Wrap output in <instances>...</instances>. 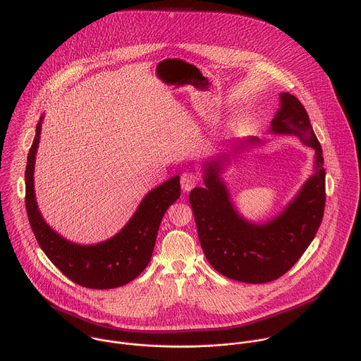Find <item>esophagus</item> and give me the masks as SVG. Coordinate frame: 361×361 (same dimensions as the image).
Returning <instances> with one entry per match:
<instances>
[{
  "label": "esophagus",
  "mask_w": 361,
  "mask_h": 361,
  "mask_svg": "<svg viewBox=\"0 0 361 361\" xmlns=\"http://www.w3.org/2000/svg\"><path fill=\"white\" fill-rule=\"evenodd\" d=\"M197 180H199V178L195 172H183L180 176V186L185 192H189L196 186Z\"/></svg>",
  "instance_id": "34e87169"
}]
</instances>
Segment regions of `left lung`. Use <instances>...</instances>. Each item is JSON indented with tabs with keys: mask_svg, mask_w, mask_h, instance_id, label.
Instances as JSON below:
<instances>
[{
	"mask_svg": "<svg viewBox=\"0 0 361 361\" xmlns=\"http://www.w3.org/2000/svg\"><path fill=\"white\" fill-rule=\"evenodd\" d=\"M271 132L296 135L315 150L312 176L276 218L257 225L236 212L219 178L221 161L206 164V188H195L189 195L208 262L224 276L246 283L271 282L288 272L309 247L324 216L322 149L307 111L295 96L281 94V108L271 122ZM249 143H258V139Z\"/></svg>",
	"mask_w": 361,
	"mask_h": 361,
	"instance_id": "1",
	"label": "left lung"
}]
</instances>
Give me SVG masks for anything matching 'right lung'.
<instances>
[{
	"label": "right lung",
	"instance_id": "add662e5",
	"mask_svg": "<svg viewBox=\"0 0 361 361\" xmlns=\"http://www.w3.org/2000/svg\"><path fill=\"white\" fill-rule=\"evenodd\" d=\"M42 121L27 154L25 171L26 211L32 231L52 264L75 283L90 289L123 286L139 276L150 262L161 219L180 196L179 176L153 189L135 215L114 238L99 245L82 246L59 236L43 219L35 196V159L39 147Z\"/></svg>",
	"mask_w": 361,
	"mask_h": 361
}]
</instances>
